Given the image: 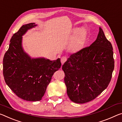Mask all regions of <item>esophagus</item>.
I'll return each instance as SVG.
<instances>
[{"label":"esophagus","mask_w":122,"mask_h":122,"mask_svg":"<svg viewBox=\"0 0 122 122\" xmlns=\"http://www.w3.org/2000/svg\"><path fill=\"white\" fill-rule=\"evenodd\" d=\"M67 60V57L66 56H62L61 58V64L63 65L66 61Z\"/></svg>","instance_id":"1"}]
</instances>
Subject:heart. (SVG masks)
Masks as SVG:
<instances>
[{"mask_svg": "<svg viewBox=\"0 0 122 122\" xmlns=\"http://www.w3.org/2000/svg\"><path fill=\"white\" fill-rule=\"evenodd\" d=\"M85 32L86 30L84 28H80L76 32L71 44V47L73 50L76 51L82 46L85 36Z\"/></svg>", "mask_w": 122, "mask_h": 122, "instance_id": "b5f03b06", "label": "heart"}]
</instances>
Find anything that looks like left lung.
Masks as SVG:
<instances>
[{
	"label": "left lung",
	"instance_id": "obj_1",
	"mask_svg": "<svg viewBox=\"0 0 122 122\" xmlns=\"http://www.w3.org/2000/svg\"><path fill=\"white\" fill-rule=\"evenodd\" d=\"M113 48L99 27L96 40L68 58L62 67L67 93L71 101L83 104L107 88L114 69Z\"/></svg>",
	"mask_w": 122,
	"mask_h": 122
}]
</instances>
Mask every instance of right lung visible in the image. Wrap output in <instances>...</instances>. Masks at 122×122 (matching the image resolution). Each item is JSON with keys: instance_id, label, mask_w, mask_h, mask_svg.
<instances>
[{"instance_id": "obj_1", "label": "right lung", "mask_w": 122, "mask_h": 122, "mask_svg": "<svg viewBox=\"0 0 122 122\" xmlns=\"http://www.w3.org/2000/svg\"><path fill=\"white\" fill-rule=\"evenodd\" d=\"M37 25H23L12 36L3 59L6 84L18 97L30 102L40 101L51 77L60 68V59L51 61L44 57H31L23 47V36Z\"/></svg>"}]
</instances>
